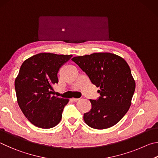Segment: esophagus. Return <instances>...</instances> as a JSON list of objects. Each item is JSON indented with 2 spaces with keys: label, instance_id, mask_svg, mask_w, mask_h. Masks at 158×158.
<instances>
[{
  "label": "esophagus",
  "instance_id": "1",
  "mask_svg": "<svg viewBox=\"0 0 158 158\" xmlns=\"http://www.w3.org/2000/svg\"><path fill=\"white\" fill-rule=\"evenodd\" d=\"M72 100H73V101H75V102H77V101H78L79 100H80V98H72Z\"/></svg>",
  "mask_w": 158,
  "mask_h": 158
}]
</instances>
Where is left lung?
<instances>
[{"instance_id": "obj_1", "label": "left lung", "mask_w": 158, "mask_h": 158, "mask_svg": "<svg viewBox=\"0 0 158 158\" xmlns=\"http://www.w3.org/2000/svg\"><path fill=\"white\" fill-rule=\"evenodd\" d=\"M91 82L100 87L101 96L92 100V109L84 114V121L92 128L102 130L117 124L131 106L135 82L128 63L110 52H94L72 58Z\"/></svg>"}]
</instances>
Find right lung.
Returning a JSON list of instances; mask_svg holds the SVG:
<instances>
[{"mask_svg": "<svg viewBox=\"0 0 158 158\" xmlns=\"http://www.w3.org/2000/svg\"><path fill=\"white\" fill-rule=\"evenodd\" d=\"M72 55L41 52L26 60L21 66L15 86L19 106L27 120L38 128L57 126L67 98L52 95L58 82L57 73Z\"/></svg>", "mask_w": 158, "mask_h": 158, "instance_id": "1", "label": "right lung"}]
</instances>
